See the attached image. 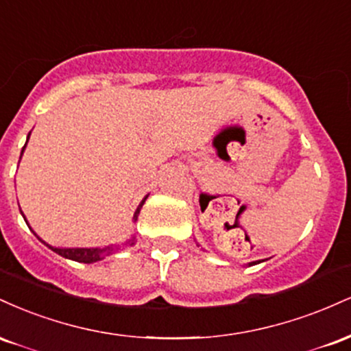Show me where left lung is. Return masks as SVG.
Listing matches in <instances>:
<instances>
[{
  "label": "left lung",
  "mask_w": 351,
  "mask_h": 351,
  "mask_svg": "<svg viewBox=\"0 0 351 351\" xmlns=\"http://www.w3.org/2000/svg\"><path fill=\"white\" fill-rule=\"evenodd\" d=\"M254 264H259V261H257V263H249V265H254Z\"/></svg>",
  "instance_id": "left-lung-1"
}]
</instances>
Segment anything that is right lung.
Listing matches in <instances>:
<instances>
[{
  "label": "right lung",
  "instance_id": "obj_1",
  "mask_svg": "<svg viewBox=\"0 0 351 351\" xmlns=\"http://www.w3.org/2000/svg\"><path fill=\"white\" fill-rule=\"evenodd\" d=\"M29 135H27V138H29ZM24 148H26V145L23 147V152H24ZM23 152H21V155H23ZM147 198H148V195L145 196V198L142 199V203H140L138 208H136V211L134 215V221L138 219L140 209H142L145 199H147ZM23 217H24V215H23ZM24 221H26V217H24ZM26 223H27V221H26ZM34 234H36V232H34ZM36 236H38V234H36ZM38 239L43 241L39 236H38ZM43 243H44V241H43ZM134 243H135V237H132V239L128 241V244L132 245ZM44 244H46L49 249H52V251H54L56 254H59V256L66 257V259L75 261V263H84V264L97 263V261H102L104 257L110 256V254L119 251V247H117V245H106V247H52V245H49L47 243H44Z\"/></svg>",
  "mask_w": 351,
  "mask_h": 351
}]
</instances>
